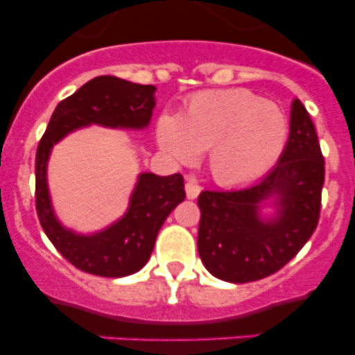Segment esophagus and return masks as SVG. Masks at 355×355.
I'll use <instances>...</instances> for the list:
<instances>
[{"label":"esophagus","instance_id":"obj_1","mask_svg":"<svg viewBox=\"0 0 355 355\" xmlns=\"http://www.w3.org/2000/svg\"><path fill=\"white\" fill-rule=\"evenodd\" d=\"M201 193V187L196 184L194 180H187L185 182V196L189 198V200H196L198 196H200Z\"/></svg>","mask_w":355,"mask_h":355}]
</instances>
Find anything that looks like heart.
Instances as JSON below:
<instances>
[{
	"mask_svg": "<svg viewBox=\"0 0 355 355\" xmlns=\"http://www.w3.org/2000/svg\"><path fill=\"white\" fill-rule=\"evenodd\" d=\"M289 140L284 108L243 89L201 92L157 124L161 150L180 164L207 150V166L223 185L263 177L277 164Z\"/></svg>",
	"mask_w": 355,
	"mask_h": 355,
	"instance_id": "heart-1",
	"label": "heart"
}]
</instances>
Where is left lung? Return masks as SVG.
<instances>
[{
    "instance_id": "left-lung-1",
    "label": "left lung",
    "mask_w": 355,
    "mask_h": 355,
    "mask_svg": "<svg viewBox=\"0 0 355 355\" xmlns=\"http://www.w3.org/2000/svg\"><path fill=\"white\" fill-rule=\"evenodd\" d=\"M322 185L315 125L296 98L277 164L254 184L203 191L198 198V252L205 268L224 282L247 284L286 266L315 231Z\"/></svg>"
}]
</instances>
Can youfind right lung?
I'll return each mask as SVG.
<instances>
[{"label":"right lung","instance_id":"1","mask_svg":"<svg viewBox=\"0 0 355 355\" xmlns=\"http://www.w3.org/2000/svg\"><path fill=\"white\" fill-rule=\"evenodd\" d=\"M154 107V85L110 75L96 77L59 103L40 141L35 162L40 224L59 252L85 273L121 278L140 271L166 217L184 201V178L180 173H140L122 217L94 233H78L64 226L54 210L47 177L52 148L69 132L91 125L144 131L150 124Z\"/></svg>","mask_w":355,"mask_h":355}]
</instances>
